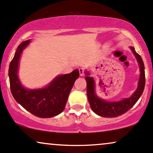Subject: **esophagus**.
Instances as JSON below:
<instances>
[{
    "label": "esophagus",
    "instance_id": "34e87169",
    "mask_svg": "<svg viewBox=\"0 0 153 153\" xmlns=\"http://www.w3.org/2000/svg\"><path fill=\"white\" fill-rule=\"evenodd\" d=\"M79 71L80 76H84V74H85V70H84V68H80V69H79Z\"/></svg>",
    "mask_w": 153,
    "mask_h": 153
}]
</instances>
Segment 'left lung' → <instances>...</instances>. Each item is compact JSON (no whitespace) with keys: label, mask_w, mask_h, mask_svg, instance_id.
I'll return each mask as SVG.
<instances>
[{"label":"left lung","mask_w":153,"mask_h":153,"mask_svg":"<svg viewBox=\"0 0 153 153\" xmlns=\"http://www.w3.org/2000/svg\"><path fill=\"white\" fill-rule=\"evenodd\" d=\"M131 49L134 53L135 56H136V59L139 63L140 69V76L136 91L130 98L121 100L120 101H116V102H109V101L100 99L97 97L94 91L95 86H94L93 78L88 76V73L86 72L87 76H86L85 79L86 81V86H87L86 92H87L88 102H89L92 111L100 116L113 118V117H116L125 114L135 104L144 91L145 84H146L144 63L141 56L135 51V48L131 47Z\"/></svg>","instance_id":"obj_1"}]
</instances>
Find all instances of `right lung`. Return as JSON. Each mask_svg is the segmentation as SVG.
<instances>
[{"instance_id": "obj_1", "label": "right lung", "mask_w": 153, "mask_h": 153, "mask_svg": "<svg viewBox=\"0 0 153 153\" xmlns=\"http://www.w3.org/2000/svg\"><path fill=\"white\" fill-rule=\"evenodd\" d=\"M30 42L28 39L19 45L10 63L8 75L10 91L17 102L32 114L39 118H51L64 111L69 94L79 76V72L78 69H75L70 74L60 75L48 86L41 89L25 88L20 83L17 72L20 54Z\"/></svg>"}]
</instances>
